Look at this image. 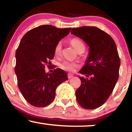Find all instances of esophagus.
<instances>
[{
  "label": "esophagus",
  "instance_id": "1",
  "mask_svg": "<svg viewBox=\"0 0 132 132\" xmlns=\"http://www.w3.org/2000/svg\"><path fill=\"white\" fill-rule=\"evenodd\" d=\"M73 74H70V73H69V74H68V77L69 79H70V78H71V77H73Z\"/></svg>",
  "mask_w": 132,
  "mask_h": 132
}]
</instances>
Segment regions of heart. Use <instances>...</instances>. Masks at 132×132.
<instances>
[{
	"label": "heart",
	"mask_w": 132,
	"mask_h": 132,
	"mask_svg": "<svg viewBox=\"0 0 132 132\" xmlns=\"http://www.w3.org/2000/svg\"><path fill=\"white\" fill-rule=\"evenodd\" d=\"M70 42L71 45H72V47H74V48L75 49L76 51L79 50V49L82 48V47H84L83 42L78 39L74 38V39H71ZM61 43H58L55 48V51H54L55 56H60L61 52ZM59 66L60 68H61L62 69H64L65 71H69V72H73V71H74V70H75L76 68L78 67L79 64H77V63H76V62H72L67 61V60H65V61L60 63Z\"/></svg>",
	"instance_id": "heart-1"
}]
</instances>
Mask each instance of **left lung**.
Wrapping results in <instances>:
<instances>
[{
    "mask_svg": "<svg viewBox=\"0 0 132 132\" xmlns=\"http://www.w3.org/2000/svg\"><path fill=\"white\" fill-rule=\"evenodd\" d=\"M71 34L89 47L88 56L79 71L89 78L79 76L81 85L76 91V99L84 108H98L108 99L119 79L120 61L116 44L108 34L96 27L72 28Z\"/></svg>",
    "mask_w": 132,
    "mask_h": 132,
    "instance_id": "obj_1",
    "label": "left lung"
}]
</instances>
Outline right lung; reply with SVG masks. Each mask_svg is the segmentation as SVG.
I'll list each match as a JSON object with an SVG mask.
<instances>
[{"label":"right lung","instance_id":"1","mask_svg":"<svg viewBox=\"0 0 132 132\" xmlns=\"http://www.w3.org/2000/svg\"><path fill=\"white\" fill-rule=\"evenodd\" d=\"M71 28L60 29L42 25L25 34L16 51L15 72L18 85L24 99L36 107H45L53 101L57 87L68 80L67 74L57 68L46 72L45 65L51 64L55 48L69 34Z\"/></svg>","mask_w":132,"mask_h":132}]
</instances>
